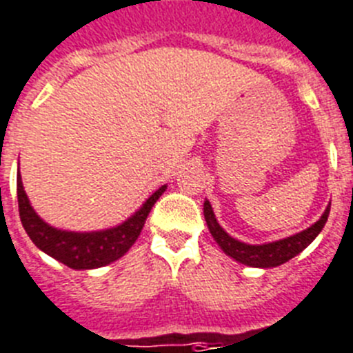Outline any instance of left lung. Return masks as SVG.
I'll return each instance as SVG.
<instances>
[{
  "mask_svg": "<svg viewBox=\"0 0 353 353\" xmlns=\"http://www.w3.org/2000/svg\"><path fill=\"white\" fill-rule=\"evenodd\" d=\"M329 213L330 204L325 208L323 214H321L316 222L312 223L311 228L296 232L293 236H288V238H283V240L270 241V243L261 245H250L245 243V241L236 240L229 232H225V229L220 225L216 216H214V211L211 208L210 201L208 199L204 201V219H206L208 229H210L214 241L234 261L241 263V265L252 266V268H274V266H281L283 263L290 261L291 257L299 256L320 234L325 222L329 219Z\"/></svg>",
  "mask_w": 353,
  "mask_h": 353,
  "instance_id": "left-lung-1",
  "label": "left lung"
}]
</instances>
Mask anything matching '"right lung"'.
<instances>
[{
	"label": "right lung",
	"mask_w": 353,
	"mask_h": 353,
	"mask_svg": "<svg viewBox=\"0 0 353 353\" xmlns=\"http://www.w3.org/2000/svg\"><path fill=\"white\" fill-rule=\"evenodd\" d=\"M165 190L167 185L159 186L130 219H125L115 228L85 232L65 231L49 225L37 214L24 192L21 174L17 172V202H19V216L24 231L28 232L37 249L74 270L101 268L124 256L140 236L152 206Z\"/></svg>",
	"instance_id": "add662e5"
}]
</instances>
